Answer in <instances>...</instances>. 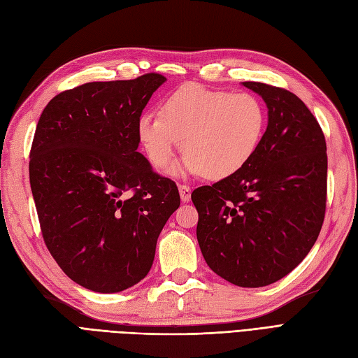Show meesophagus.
I'll return each instance as SVG.
<instances>
[{
    "instance_id": "obj_1",
    "label": "esophagus",
    "mask_w": 358,
    "mask_h": 358,
    "mask_svg": "<svg viewBox=\"0 0 358 358\" xmlns=\"http://www.w3.org/2000/svg\"><path fill=\"white\" fill-rule=\"evenodd\" d=\"M179 194L182 203H188L191 200V188L187 185H179Z\"/></svg>"
}]
</instances>
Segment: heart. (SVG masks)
<instances>
[{
    "mask_svg": "<svg viewBox=\"0 0 358 358\" xmlns=\"http://www.w3.org/2000/svg\"><path fill=\"white\" fill-rule=\"evenodd\" d=\"M159 114L137 117L136 136L157 170L170 166L176 150H185L175 176L206 175L224 179L254 158L266 129V109L251 92L210 90L187 83L161 101Z\"/></svg>",
    "mask_w": 358,
    "mask_h": 358,
    "instance_id": "b5f03b06",
    "label": "heart"
}]
</instances>
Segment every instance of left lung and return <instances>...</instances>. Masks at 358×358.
<instances>
[{
  "mask_svg": "<svg viewBox=\"0 0 358 358\" xmlns=\"http://www.w3.org/2000/svg\"><path fill=\"white\" fill-rule=\"evenodd\" d=\"M267 106L254 158L236 175L194 189L197 241L206 263L229 282L258 288L296 268L321 231L327 196V146L297 95L242 82Z\"/></svg>",
  "mask_w": 358,
  "mask_h": 358,
  "instance_id": "8db88e82",
  "label": "left lung"
}]
</instances>
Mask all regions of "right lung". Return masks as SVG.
I'll use <instances>...</instances> for the list:
<instances>
[{
	"instance_id": "add662e5",
	"label": "right lung",
	"mask_w": 358,
	"mask_h": 358,
	"mask_svg": "<svg viewBox=\"0 0 358 358\" xmlns=\"http://www.w3.org/2000/svg\"><path fill=\"white\" fill-rule=\"evenodd\" d=\"M167 79L90 82L48 103L32 140L29 183L43 239L76 284L119 292L154 263L180 197L137 152V117Z\"/></svg>"
}]
</instances>
